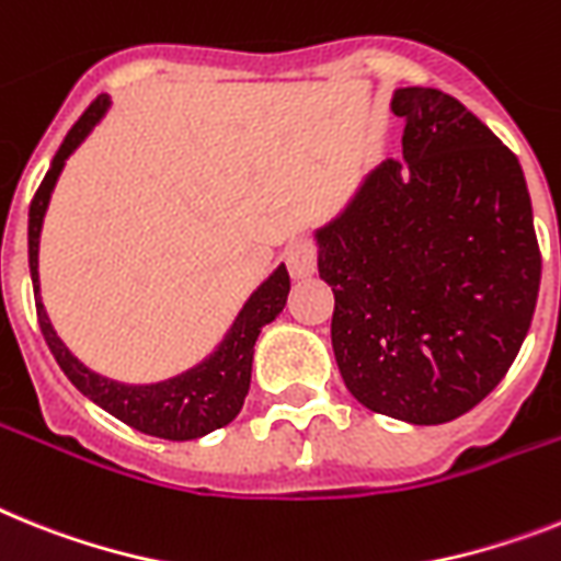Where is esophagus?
I'll use <instances>...</instances> for the list:
<instances>
[{
  "label": "esophagus",
  "mask_w": 561,
  "mask_h": 561,
  "mask_svg": "<svg viewBox=\"0 0 561 561\" xmlns=\"http://www.w3.org/2000/svg\"><path fill=\"white\" fill-rule=\"evenodd\" d=\"M285 262H288V271L294 279H308L317 271V248H313L310 239H296L285 251Z\"/></svg>",
  "instance_id": "1"
}]
</instances>
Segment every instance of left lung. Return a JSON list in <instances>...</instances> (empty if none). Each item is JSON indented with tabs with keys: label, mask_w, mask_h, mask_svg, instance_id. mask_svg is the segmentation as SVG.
<instances>
[{
	"label": "left lung",
	"mask_w": 561,
	"mask_h": 561,
	"mask_svg": "<svg viewBox=\"0 0 561 561\" xmlns=\"http://www.w3.org/2000/svg\"><path fill=\"white\" fill-rule=\"evenodd\" d=\"M402 157L313 230L333 288L339 374L365 408L442 425L507 374L534 319L542 256L519 159L459 99L397 88Z\"/></svg>",
	"instance_id": "1"
}]
</instances>
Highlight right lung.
Wrapping results in <instances>:
<instances>
[{
  "label": "right lung",
  "mask_w": 561,
  "mask_h": 561,
  "mask_svg": "<svg viewBox=\"0 0 561 561\" xmlns=\"http://www.w3.org/2000/svg\"><path fill=\"white\" fill-rule=\"evenodd\" d=\"M111 107V96L102 93L91 107L79 116V122L65 136L62 148L56 150L54 162H50L48 173L42 179L39 191L31 202V214H27V262H31V282L33 296H36V317H39V328L45 333L54 359L59 362V368L65 370L70 382L82 390L84 397L96 402L102 411L116 416L119 422L130 425L134 431H142L148 436H159V439L171 442H187L199 439L205 433L225 427L228 422L237 419L242 411L248 388H251V368H253V345H256L259 333L265 324L279 317L290 294V276L285 265L267 276L242 305L233 324L228 328L225 339L216 345L214 353H208L199 365L182 370V374L162 379V382L150 385H128L107 379V376L96 374L88 365L68 351L62 339L56 336L54 324L48 319V310L42 305L39 296V237L42 222L48 214L50 193H54L59 173H62L65 162L79 145L91 136L102 116Z\"/></svg>",
  "instance_id": "right-lung-1"
}]
</instances>
